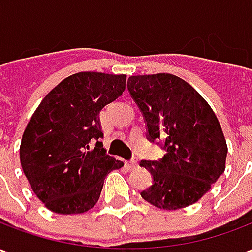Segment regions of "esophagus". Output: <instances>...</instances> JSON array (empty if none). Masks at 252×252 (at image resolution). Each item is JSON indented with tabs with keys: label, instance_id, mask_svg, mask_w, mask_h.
Here are the masks:
<instances>
[{
	"label": "esophagus",
	"instance_id": "1",
	"mask_svg": "<svg viewBox=\"0 0 252 252\" xmlns=\"http://www.w3.org/2000/svg\"><path fill=\"white\" fill-rule=\"evenodd\" d=\"M126 167L129 170H133V169H136L137 167V160L136 159H132V160H129V162H126Z\"/></svg>",
	"mask_w": 252,
	"mask_h": 252
}]
</instances>
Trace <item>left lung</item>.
I'll use <instances>...</instances> for the list:
<instances>
[{"mask_svg":"<svg viewBox=\"0 0 252 252\" xmlns=\"http://www.w3.org/2000/svg\"><path fill=\"white\" fill-rule=\"evenodd\" d=\"M128 90L147 121L148 139L164 140L167 151L158 162H140L154 177L140 194L166 211L194 204L225 170L227 142L211 105L173 74L132 75Z\"/></svg>","mask_w":252,"mask_h":252,"instance_id":"obj_1","label":"left lung"}]
</instances>
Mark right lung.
<instances>
[{"label":"right lung","instance_id":"1","mask_svg":"<svg viewBox=\"0 0 252 252\" xmlns=\"http://www.w3.org/2000/svg\"><path fill=\"white\" fill-rule=\"evenodd\" d=\"M126 74L82 71L58 83L27 124L20 162L47 209L75 215L92 209L106 174L124 163L105 154L99 112L126 90Z\"/></svg>","mask_w":252,"mask_h":252}]
</instances>
